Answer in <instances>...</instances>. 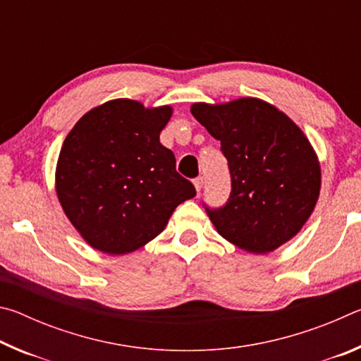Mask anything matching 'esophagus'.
I'll return each mask as SVG.
<instances>
[{
    "label": "esophagus",
    "instance_id": "1",
    "mask_svg": "<svg viewBox=\"0 0 361 361\" xmlns=\"http://www.w3.org/2000/svg\"><path fill=\"white\" fill-rule=\"evenodd\" d=\"M192 183H194L195 191L200 192V189H202V186H204V178H202V176H197V178H195Z\"/></svg>",
    "mask_w": 361,
    "mask_h": 361
}]
</instances>
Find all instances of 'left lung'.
Returning a JSON list of instances; mask_svg holds the SVG:
<instances>
[{
	"mask_svg": "<svg viewBox=\"0 0 361 361\" xmlns=\"http://www.w3.org/2000/svg\"><path fill=\"white\" fill-rule=\"evenodd\" d=\"M191 113L221 142L228 159V202L205 207L218 234L256 255L293 239L312 215L322 185L319 157L304 132L271 103L252 97L194 103Z\"/></svg>",
	"mask_w": 361,
	"mask_h": 361,
	"instance_id": "obj_1",
	"label": "left lung"
}]
</instances>
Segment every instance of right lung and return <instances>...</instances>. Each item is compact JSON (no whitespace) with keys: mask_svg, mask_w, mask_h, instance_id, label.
I'll list each match as a JSON object with an SVG mask.
<instances>
[{"mask_svg":"<svg viewBox=\"0 0 361 361\" xmlns=\"http://www.w3.org/2000/svg\"><path fill=\"white\" fill-rule=\"evenodd\" d=\"M172 106L145 108L129 99L90 109L66 135L56 191L71 224L90 247L126 255L166 228L195 188L176 172L173 152L159 135Z\"/></svg>","mask_w":361,"mask_h":361,"instance_id":"1","label":"right lung"}]
</instances>
